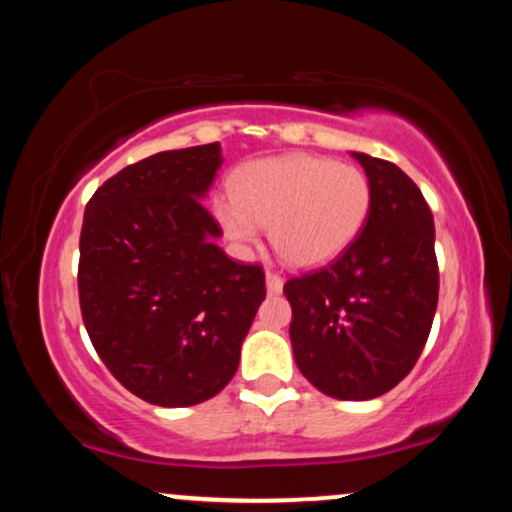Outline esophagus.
<instances>
[{
	"label": "esophagus",
	"mask_w": 512,
	"mask_h": 512,
	"mask_svg": "<svg viewBox=\"0 0 512 512\" xmlns=\"http://www.w3.org/2000/svg\"><path fill=\"white\" fill-rule=\"evenodd\" d=\"M281 289H284V276L276 272H267V291L281 293Z\"/></svg>",
	"instance_id": "1"
}]
</instances>
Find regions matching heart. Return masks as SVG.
<instances>
[{
    "mask_svg": "<svg viewBox=\"0 0 512 512\" xmlns=\"http://www.w3.org/2000/svg\"><path fill=\"white\" fill-rule=\"evenodd\" d=\"M373 190L354 163L325 156L289 154L243 168L233 197L214 204L223 231L252 245L269 226L276 255L296 267H317L349 248L366 226Z\"/></svg>",
    "mask_w": 512,
    "mask_h": 512,
    "instance_id": "heart-1",
    "label": "heart"
}]
</instances>
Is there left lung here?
Segmentation results:
<instances>
[{"instance_id": "obj_1", "label": "left lung", "mask_w": 512, "mask_h": 512, "mask_svg": "<svg viewBox=\"0 0 512 512\" xmlns=\"http://www.w3.org/2000/svg\"><path fill=\"white\" fill-rule=\"evenodd\" d=\"M354 158L373 190L366 226L342 255L284 284L298 370L346 402L407 378L438 308L436 226L424 195L395 163Z\"/></svg>"}]
</instances>
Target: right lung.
I'll return each instance as SVG.
<instances>
[{"instance_id": "add662e5", "label": "right lung", "mask_w": 512, "mask_h": 512, "mask_svg": "<svg viewBox=\"0 0 512 512\" xmlns=\"http://www.w3.org/2000/svg\"><path fill=\"white\" fill-rule=\"evenodd\" d=\"M219 166V142L161 151L105 180L84 211L86 332L120 385L158 407H192L231 383L267 296L260 264L216 245L202 197Z\"/></svg>"}]
</instances>
